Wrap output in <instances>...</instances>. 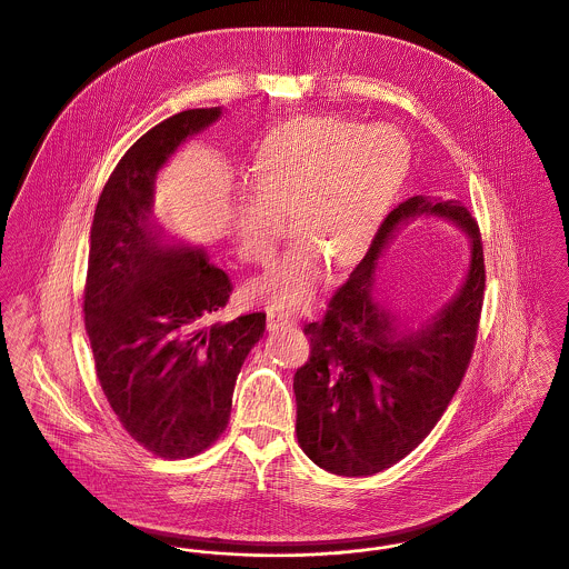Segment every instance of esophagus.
Returning a JSON list of instances; mask_svg holds the SVG:
<instances>
[{
	"mask_svg": "<svg viewBox=\"0 0 569 569\" xmlns=\"http://www.w3.org/2000/svg\"><path fill=\"white\" fill-rule=\"evenodd\" d=\"M289 326H293V320L287 313H280V311H273V309L267 311V328L269 330H282V328H289Z\"/></svg>",
	"mask_w": 569,
	"mask_h": 569,
	"instance_id": "34e87169",
	"label": "esophagus"
}]
</instances>
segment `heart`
<instances>
[{"label": "heart", "instance_id": "heart-1", "mask_svg": "<svg viewBox=\"0 0 569 569\" xmlns=\"http://www.w3.org/2000/svg\"><path fill=\"white\" fill-rule=\"evenodd\" d=\"M409 168L406 136L392 124L298 116L256 144L230 201V228L249 262L267 264L289 228L298 237L276 271L253 287L262 302L296 311L311 302L322 262L346 264L372 243Z\"/></svg>", "mask_w": 569, "mask_h": 569}]
</instances>
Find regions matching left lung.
<instances>
[{
  "instance_id": "obj_1",
  "label": "left lung",
  "mask_w": 569,
  "mask_h": 569,
  "mask_svg": "<svg viewBox=\"0 0 569 569\" xmlns=\"http://www.w3.org/2000/svg\"><path fill=\"white\" fill-rule=\"evenodd\" d=\"M418 218H440L470 241L459 291L418 321L397 315L378 289L380 258ZM485 296L476 219L458 201L411 197L392 210L363 260L332 296L322 322L305 326L311 357L293 377L296 431L325 471L375 476L403 460L440 420L471 361Z\"/></svg>"
}]
</instances>
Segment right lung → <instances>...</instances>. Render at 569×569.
<instances>
[{"label": "right lung", "instance_id": "add662e5", "mask_svg": "<svg viewBox=\"0 0 569 569\" xmlns=\"http://www.w3.org/2000/svg\"><path fill=\"white\" fill-rule=\"evenodd\" d=\"M223 109H188L147 131L116 166L89 232L84 328L122 427L160 458H190L228 427L264 313L221 320L232 284L201 244L156 219L163 166Z\"/></svg>", "mask_w": 569, "mask_h": 569}]
</instances>
